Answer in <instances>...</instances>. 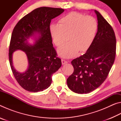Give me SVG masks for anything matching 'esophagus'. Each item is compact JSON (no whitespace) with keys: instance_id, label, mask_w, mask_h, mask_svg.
Returning <instances> with one entry per match:
<instances>
[{"instance_id":"1","label":"esophagus","mask_w":121,"mask_h":121,"mask_svg":"<svg viewBox=\"0 0 121 121\" xmlns=\"http://www.w3.org/2000/svg\"><path fill=\"white\" fill-rule=\"evenodd\" d=\"M61 62H62V65H65V63H67V61L66 60H64V59H62V60H61Z\"/></svg>"}]
</instances>
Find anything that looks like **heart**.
Returning <instances> with one entry per match:
<instances>
[{"label":"heart","instance_id":"b5f03b06","mask_svg":"<svg viewBox=\"0 0 121 121\" xmlns=\"http://www.w3.org/2000/svg\"><path fill=\"white\" fill-rule=\"evenodd\" d=\"M49 32L54 43L60 46L66 39V43L58 48V53L65 58L75 56L79 50L84 52L89 49L95 40L98 29V22L95 17L76 12L63 15L59 20V24L49 26Z\"/></svg>","mask_w":121,"mask_h":121}]
</instances>
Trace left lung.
Wrapping results in <instances>:
<instances>
[{
	"instance_id": "1",
	"label": "left lung",
	"mask_w": 121,
	"mask_h": 121,
	"mask_svg": "<svg viewBox=\"0 0 121 121\" xmlns=\"http://www.w3.org/2000/svg\"><path fill=\"white\" fill-rule=\"evenodd\" d=\"M98 31L92 44L85 54L71 61L73 72L67 83L71 91L89 93L106 80L116 56V39L112 26L99 12Z\"/></svg>"
}]
</instances>
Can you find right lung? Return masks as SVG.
Wrapping results in <instances>:
<instances>
[{
	"label": "right lung",
	"mask_w": 121,
	"mask_h": 121,
	"mask_svg": "<svg viewBox=\"0 0 121 121\" xmlns=\"http://www.w3.org/2000/svg\"><path fill=\"white\" fill-rule=\"evenodd\" d=\"M64 11L60 8H37L22 17L14 28L9 47V61L16 80L26 91L37 92L48 89L52 83V74L61 66L48 28L52 19ZM36 32L40 36L31 46L27 40ZM17 49L24 51L28 57L29 67L25 73L17 72L12 65V54Z\"/></svg>",
	"instance_id": "add662e5"
}]
</instances>
